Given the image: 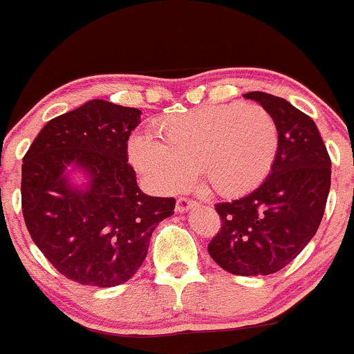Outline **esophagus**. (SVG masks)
<instances>
[{
  "label": "esophagus",
  "mask_w": 354,
  "mask_h": 354,
  "mask_svg": "<svg viewBox=\"0 0 354 354\" xmlns=\"http://www.w3.org/2000/svg\"><path fill=\"white\" fill-rule=\"evenodd\" d=\"M195 205H196L195 200H189V198L181 196L176 200V212H180V213L188 212V209L192 207H195Z\"/></svg>",
  "instance_id": "esophagus-1"
}]
</instances>
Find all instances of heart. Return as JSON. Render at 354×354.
Masks as SVG:
<instances>
[{
  "instance_id": "b5f03b06",
  "label": "heart",
  "mask_w": 354,
  "mask_h": 354,
  "mask_svg": "<svg viewBox=\"0 0 354 354\" xmlns=\"http://www.w3.org/2000/svg\"><path fill=\"white\" fill-rule=\"evenodd\" d=\"M156 138L134 136L133 165L161 192L201 178L213 193L236 196L255 188L274 165L279 129L270 112L250 102L201 106L154 124Z\"/></svg>"
}]
</instances>
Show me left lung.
I'll use <instances>...</instances> for the list:
<instances>
[{
    "instance_id": "obj_1",
    "label": "left lung",
    "mask_w": 354,
    "mask_h": 354,
    "mask_svg": "<svg viewBox=\"0 0 354 354\" xmlns=\"http://www.w3.org/2000/svg\"><path fill=\"white\" fill-rule=\"evenodd\" d=\"M270 112L279 149L269 176L234 201L216 203L221 218L208 254L235 275H269L297 257L324 215L331 186V158L314 120L282 97L248 92Z\"/></svg>"
}]
</instances>
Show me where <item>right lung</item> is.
<instances>
[{"label":"right lung","instance_id":"right-lung-1","mask_svg":"<svg viewBox=\"0 0 354 354\" xmlns=\"http://www.w3.org/2000/svg\"><path fill=\"white\" fill-rule=\"evenodd\" d=\"M141 111L94 99L45 124L21 166L23 218L35 245L62 275L82 286L114 287L145 262L174 198L147 196L127 162V141ZM72 164L87 189L66 178Z\"/></svg>","mask_w":354,"mask_h":354}]
</instances>
